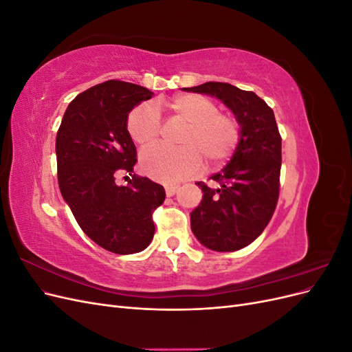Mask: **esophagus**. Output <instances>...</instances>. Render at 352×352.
<instances>
[{
    "instance_id": "esophagus-1",
    "label": "esophagus",
    "mask_w": 352,
    "mask_h": 352,
    "mask_svg": "<svg viewBox=\"0 0 352 352\" xmlns=\"http://www.w3.org/2000/svg\"><path fill=\"white\" fill-rule=\"evenodd\" d=\"M179 190V185H167L166 186V195L167 197H173Z\"/></svg>"
}]
</instances>
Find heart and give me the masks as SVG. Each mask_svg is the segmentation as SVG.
<instances>
[{
	"mask_svg": "<svg viewBox=\"0 0 352 352\" xmlns=\"http://www.w3.org/2000/svg\"><path fill=\"white\" fill-rule=\"evenodd\" d=\"M175 119L186 123L179 136V148L153 145L162 133L157 104L135 105L126 117V132L141 146V170L158 182H176L195 175L202 158L214 167L230 158L241 141V124L233 114L220 111L219 104L201 94H180L167 104Z\"/></svg>",
	"mask_w": 352,
	"mask_h": 352,
	"instance_id": "heart-1",
	"label": "heart"
}]
</instances>
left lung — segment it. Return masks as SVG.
I'll use <instances>...</instances> for the list:
<instances>
[{
    "label": "left lung",
    "instance_id": "obj_1",
    "mask_svg": "<svg viewBox=\"0 0 352 352\" xmlns=\"http://www.w3.org/2000/svg\"><path fill=\"white\" fill-rule=\"evenodd\" d=\"M189 92L212 95L225 102L241 124V141L229 164L198 182L201 204L190 212V228L204 247L238 251L257 239L269 225L280 189L282 136L273 110L251 91L230 83L206 82Z\"/></svg>",
    "mask_w": 352,
    "mask_h": 352
}]
</instances>
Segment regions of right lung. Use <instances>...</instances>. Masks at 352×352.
I'll use <instances>...</instances> for the list:
<instances>
[{"label":"right lung","instance_id":"1","mask_svg":"<svg viewBox=\"0 0 352 352\" xmlns=\"http://www.w3.org/2000/svg\"><path fill=\"white\" fill-rule=\"evenodd\" d=\"M151 97L135 83H98L69 104L57 132L61 195L80 229L114 254H135L151 243L153 214L166 198L162 185L133 175L136 148L126 132L127 114ZM122 174L124 187L116 184Z\"/></svg>","mask_w":352,"mask_h":352}]
</instances>
